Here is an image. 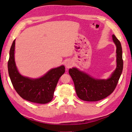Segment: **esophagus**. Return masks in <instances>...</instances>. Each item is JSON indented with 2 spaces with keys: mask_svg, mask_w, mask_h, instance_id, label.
<instances>
[{
  "mask_svg": "<svg viewBox=\"0 0 132 132\" xmlns=\"http://www.w3.org/2000/svg\"><path fill=\"white\" fill-rule=\"evenodd\" d=\"M73 65V62L71 61H68L65 63V67L67 68H70L71 67H72Z\"/></svg>",
  "mask_w": 132,
  "mask_h": 132,
  "instance_id": "34e87169",
  "label": "esophagus"
}]
</instances>
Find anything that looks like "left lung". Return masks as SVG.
I'll list each match as a JSON object with an SVG mask.
<instances>
[{"instance_id":"8db88e82","label":"left lung","mask_w":132,"mask_h":132,"mask_svg":"<svg viewBox=\"0 0 132 132\" xmlns=\"http://www.w3.org/2000/svg\"><path fill=\"white\" fill-rule=\"evenodd\" d=\"M112 38L117 47V68L109 79H95L75 68L69 70L74 84L76 93L78 97L83 101L101 100L112 93L116 87L122 72L123 62L121 42L114 35H112Z\"/></svg>"}]
</instances>
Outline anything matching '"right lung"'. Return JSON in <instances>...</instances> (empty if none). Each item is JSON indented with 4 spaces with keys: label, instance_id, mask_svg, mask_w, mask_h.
Wrapping results in <instances>:
<instances>
[{
    "label": "right lung",
    "instance_id": "right-lung-1",
    "mask_svg": "<svg viewBox=\"0 0 132 132\" xmlns=\"http://www.w3.org/2000/svg\"><path fill=\"white\" fill-rule=\"evenodd\" d=\"M15 40L11 46L7 63L9 75L15 90L20 96L31 102L45 104L52 100L54 92L60 77L65 73L62 65L50 70L40 78L31 79L19 73L14 59Z\"/></svg>",
    "mask_w": 132,
    "mask_h": 132
}]
</instances>
